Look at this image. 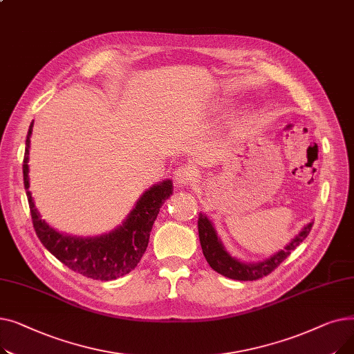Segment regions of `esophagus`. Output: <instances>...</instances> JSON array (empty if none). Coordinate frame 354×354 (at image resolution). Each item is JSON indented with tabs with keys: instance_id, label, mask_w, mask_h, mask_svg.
<instances>
[{
	"instance_id": "obj_1",
	"label": "esophagus",
	"mask_w": 354,
	"mask_h": 354,
	"mask_svg": "<svg viewBox=\"0 0 354 354\" xmlns=\"http://www.w3.org/2000/svg\"><path fill=\"white\" fill-rule=\"evenodd\" d=\"M195 178H196V172L191 166H180L174 172V179L178 187L180 188L188 187L192 180H195Z\"/></svg>"
}]
</instances>
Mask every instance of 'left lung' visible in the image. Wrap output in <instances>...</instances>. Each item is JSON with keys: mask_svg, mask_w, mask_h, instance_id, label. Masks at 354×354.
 I'll return each instance as SVG.
<instances>
[{"mask_svg": "<svg viewBox=\"0 0 354 354\" xmlns=\"http://www.w3.org/2000/svg\"><path fill=\"white\" fill-rule=\"evenodd\" d=\"M314 222L307 224L299 235L291 239V243L281 251H278L272 257L267 258L266 261H259L255 264H245L241 263L239 259L231 257V254L225 250L222 241L218 238V234L212 225V221L205 215L199 214L198 218V232L202 252L205 255L208 264L216 272L225 275L232 280L238 281H254L258 278H263L272 272L278 266H280L284 259L299 247L303 241L307 238L313 228Z\"/></svg>", "mask_w": 354, "mask_h": 354, "instance_id": "1", "label": "left lung"}]
</instances>
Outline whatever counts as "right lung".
I'll return each instance as SVG.
<instances>
[{
    "label": "right lung",
    "mask_w": 354,
    "mask_h": 354,
    "mask_svg": "<svg viewBox=\"0 0 354 354\" xmlns=\"http://www.w3.org/2000/svg\"><path fill=\"white\" fill-rule=\"evenodd\" d=\"M32 133V122L26 139V153L23 160L24 188L28 199L32 225L41 244L71 271L79 272L93 280H116L129 274L143 257L153 222L159 214L163 202L174 192L171 179H166L149 188L136 202L123 224L109 234L82 238L64 235L51 228L34 205L30 192L28 179V156L30 138Z\"/></svg>",
    "instance_id": "1"
}]
</instances>
